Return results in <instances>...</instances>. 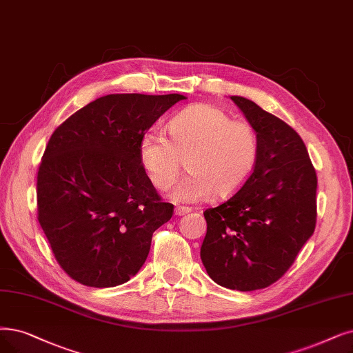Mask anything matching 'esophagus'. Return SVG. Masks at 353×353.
Wrapping results in <instances>:
<instances>
[{"label": "esophagus", "instance_id": "obj_1", "mask_svg": "<svg viewBox=\"0 0 353 353\" xmlns=\"http://www.w3.org/2000/svg\"><path fill=\"white\" fill-rule=\"evenodd\" d=\"M192 208L191 207H185V205H176L175 207V214L176 216H185L188 213H191Z\"/></svg>", "mask_w": 353, "mask_h": 353}]
</instances>
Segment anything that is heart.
<instances>
[{
	"mask_svg": "<svg viewBox=\"0 0 353 353\" xmlns=\"http://www.w3.org/2000/svg\"><path fill=\"white\" fill-rule=\"evenodd\" d=\"M169 139L158 129L146 130L139 140V158L152 184L161 191L171 188L182 166L188 175L172 191L181 203H199L230 196L255 171L261 142L249 121L210 104H195L168 124Z\"/></svg>",
	"mask_w": 353,
	"mask_h": 353,
	"instance_id": "b5f03b06",
	"label": "heart"
}]
</instances>
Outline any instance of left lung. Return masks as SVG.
I'll use <instances>...</instances> for the list:
<instances>
[{
  "mask_svg": "<svg viewBox=\"0 0 353 353\" xmlns=\"http://www.w3.org/2000/svg\"><path fill=\"white\" fill-rule=\"evenodd\" d=\"M256 129L261 153L246 184L204 211L201 261L221 287L253 291L283 276L316 229L317 175L300 134L243 97H230Z\"/></svg>",
  "mask_w": 353,
  "mask_h": 353,
  "instance_id": "obj_1",
  "label": "left lung"
}]
</instances>
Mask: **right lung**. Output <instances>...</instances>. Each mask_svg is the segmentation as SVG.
<instances>
[{"instance_id": "obj_1", "label": "right lung", "mask_w": 353, "mask_h": 353, "mask_svg": "<svg viewBox=\"0 0 353 353\" xmlns=\"http://www.w3.org/2000/svg\"><path fill=\"white\" fill-rule=\"evenodd\" d=\"M181 94H110L66 119L37 172V220L62 270L108 288L145 263L153 232L171 220L139 158V140Z\"/></svg>"}]
</instances>
